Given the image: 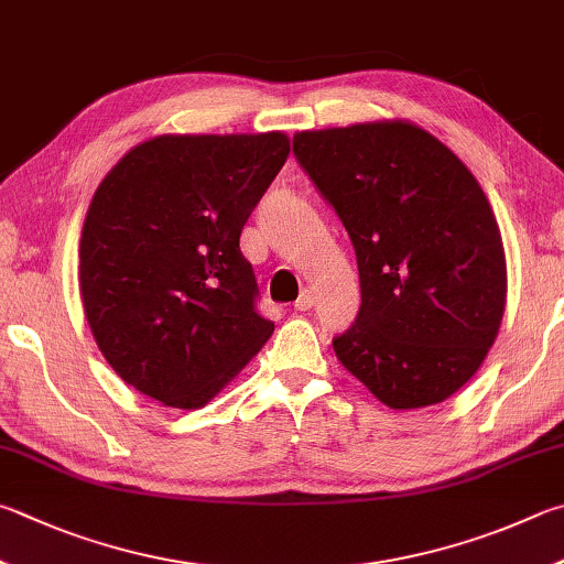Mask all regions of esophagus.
I'll return each instance as SVG.
<instances>
[{"instance_id":"obj_1","label":"esophagus","mask_w":564,"mask_h":564,"mask_svg":"<svg viewBox=\"0 0 564 564\" xmlns=\"http://www.w3.org/2000/svg\"><path fill=\"white\" fill-rule=\"evenodd\" d=\"M313 305H315L313 293H311V291H303V293H301V299L295 301V311H311Z\"/></svg>"}]
</instances>
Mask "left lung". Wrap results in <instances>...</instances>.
I'll return each instance as SVG.
<instances>
[{"mask_svg":"<svg viewBox=\"0 0 564 564\" xmlns=\"http://www.w3.org/2000/svg\"><path fill=\"white\" fill-rule=\"evenodd\" d=\"M293 155L350 234L362 305L337 360L392 409L458 392L506 311V253L484 189L402 120L293 135Z\"/></svg>","mask_w":564,"mask_h":564,"instance_id":"left-lung-1","label":"left lung"}]
</instances>
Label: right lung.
I'll use <instances>...</instances> for the list:
<instances>
[{
	"mask_svg": "<svg viewBox=\"0 0 564 564\" xmlns=\"http://www.w3.org/2000/svg\"><path fill=\"white\" fill-rule=\"evenodd\" d=\"M289 150L283 132L160 135L100 182L80 299L100 352L138 392L204 406L271 337L239 237Z\"/></svg>",
	"mask_w": 564,
	"mask_h": 564,
	"instance_id": "right-lung-1",
	"label": "right lung"
}]
</instances>
